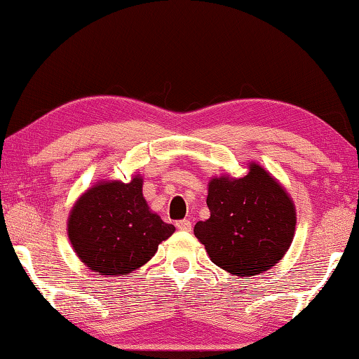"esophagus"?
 <instances>
[{
    "label": "esophagus",
    "instance_id": "1",
    "mask_svg": "<svg viewBox=\"0 0 359 359\" xmlns=\"http://www.w3.org/2000/svg\"><path fill=\"white\" fill-rule=\"evenodd\" d=\"M175 226L180 231H191V222L190 220H179L175 222Z\"/></svg>",
    "mask_w": 359,
    "mask_h": 359
}]
</instances>
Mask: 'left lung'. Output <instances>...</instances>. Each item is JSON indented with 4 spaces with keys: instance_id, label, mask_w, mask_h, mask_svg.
Wrapping results in <instances>:
<instances>
[{
    "instance_id": "1",
    "label": "left lung",
    "mask_w": 359,
    "mask_h": 359,
    "mask_svg": "<svg viewBox=\"0 0 359 359\" xmlns=\"http://www.w3.org/2000/svg\"><path fill=\"white\" fill-rule=\"evenodd\" d=\"M247 169L244 177L223 174L209 180L210 217L194 224L212 263L238 277L276 266L296 231V208L285 187L258 163Z\"/></svg>"
}]
</instances>
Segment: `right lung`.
Listing matches in <instances>:
<instances>
[{
  "instance_id": "right-lung-1",
  "label": "right lung",
  "mask_w": 359,
  "mask_h": 359,
  "mask_svg": "<svg viewBox=\"0 0 359 359\" xmlns=\"http://www.w3.org/2000/svg\"><path fill=\"white\" fill-rule=\"evenodd\" d=\"M142 175L128 184L101 179L72 205L68 238L79 259L100 276H130L171 238L174 224L165 223L142 194Z\"/></svg>"
}]
</instances>
